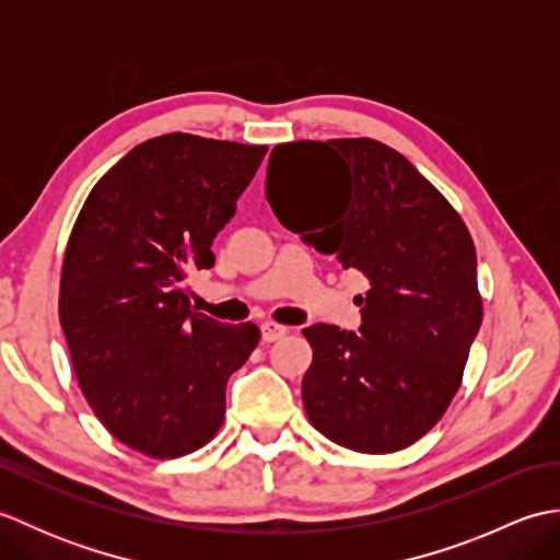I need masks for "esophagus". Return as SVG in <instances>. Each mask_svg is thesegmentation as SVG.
Returning <instances> with one entry per match:
<instances>
[{"label":"esophagus","instance_id":"1","mask_svg":"<svg viewBox=\"0 0 560 560\" xmlns=\"http://www.w3.org/2000/svg\"><path fill=\"white\" fill-rule=\"evenodd\" d=\"M287 335H289V327H281L277 323H265V325H261V339H265L267 343L277 341L281 337H287Z\"/></svg>","mask_w":560,"mask_h":560}]
</instances>
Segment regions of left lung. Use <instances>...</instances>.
Returning a JSON list of instances; mask_svg holds the SVG:
<instances>
[{"label":"left lung","mask_w":560,"mask_h":560,"mask_svg":"<svg viewBox=\"0 0 560 560\" xmlns=\"http://www.w3.org/2000/svg\"><path fill=\"white\" fill-rule=\"evenodd\" d=\"M287 172L308 185L295 210ZM267 201L289 231L371 283L361 327L303 329L311 423L368 455L416 443L443 419L481 327L477 249L459 213L375 139L291 141L271 149Z\"/></svg>","instance_id":"1"}]
</instances>
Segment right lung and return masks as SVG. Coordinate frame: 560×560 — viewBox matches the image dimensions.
I'll use <instances>...</instances> for the list:
<instances>
[{
	"mask_svg": "<svg viewBox=\"0 0 560 560\" xmlns=\"http://www.w3.org/2000/svg\"><path fill=\"white\" fill-rule=\"evenodd\" d=\"M267 147L163 135L105 173L71 229L59 323L83 397L127 447L171 459L217 435L225 383L259 341L253 323L195 313L187 273L213 267Z\"/></svg>",
	"mask_w": 560,
	"mask_h": 560,
	"instance_id": "obj_1",
	"label": "right lung"
}]
</instances>
